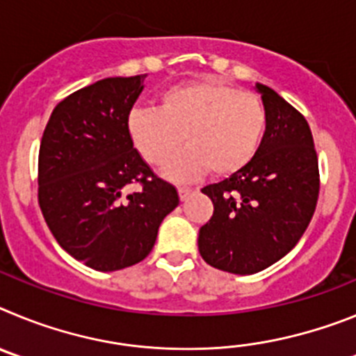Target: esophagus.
<instances>
[{
    "label": "esophagus",
    "instance_id": "34e87169",
    "mask_svg": "<svg viewBox=\"0 0 356 356\" xmlns=\"http://www.w3.org/2000/svg\"><path fill=\"white\" fill-rule=\"evenodd\" d=\"M193 193L194 191L191 187H178V194H180L181 201H187L188 197L193 196Z\"/></svg>",
    "mask_w": 356,
    "mask_h": 356
}]
</instances>
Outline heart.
<instances>
[{
  "instance_id": "obj_1",
  "label": "heart",
  "mask_w": 356,
  "mask_h": 356,
  "mask_svg": "<svg viewBox=\"0 0 356 356\" xmlns=\"http://www.w3.org/2000/svg\"><path fill=\"white\" fill-rule=\"evenodd\" d=\"M159 108H134L127 118L131 144L151 165H163L180 146L188 147L165 165L178 181L244 169L259 153L267 128L260 97L216 80L175 85L160 94Z\"/></svg>"
}]
</instances>
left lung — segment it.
<instances>
[{
  "instance_id": "8db88e82",
  "label": "left lung",
  "mask_w": 356,
  "mask_h": 356,
  "mask_svg": "<svg viewBox=\"0 0 356 356\" xmlns=\"http://www.w3.org/2000/svg\"><path fill=\"white\" fill-rule=\"evenodd\" d=\"M267 112L259 153L246 168L201 193L213 216L200 228L207 264L234 275H254L298 244L316 212L319 165L307 119L278 92L254 83Z\"/></svg>"
}]
</instances>
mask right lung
I'll use <instances>...</instances> for the list:
<instances>
[{
  "label": "right lung",
  "mask_w": 356,
  "mask_h": 356,
  "mask_svg": "<svg viewBox=\"0 0 356 356\" xmlns=\"http://www.w3.org/2000/svg\"><path fill=\"white\" fill-rule=\"evenodd\" d=\"M147 74L105 78L62 99L39 151V205L56 242L96 271L149 254L178 191L155 176L128 137L127 118ZM143 185L128 197L130 183Z\"/></svg>",
  "instance_id": "1"
}]
</instances>
